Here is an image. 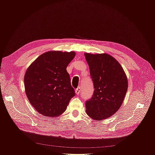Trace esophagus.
I'll list each match as a JSON object with an SVG mask.
<instances>
[{"instance_id":"esophagus-1","label":"esophagus","mask_w":155,"mask_h":155,"mask_svg":"<svg viewBox=\"0 0 155 155\" xmlns=\"http://www.w3.org/2000/svg\"><path fill=\"white\" fill-rule=\"evenodd\" d=\"M75 92H76V94H79L81 92V87H78V88L76 89V90H75Z\"/></svg>"}]
</instances>
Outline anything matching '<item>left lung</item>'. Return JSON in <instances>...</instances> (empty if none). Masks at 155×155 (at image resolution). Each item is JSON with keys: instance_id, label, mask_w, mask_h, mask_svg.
I'll return each instance as SVG.
<instances>
[{"instance_id": "8db88e82", "label": "left lung", "mask_w": 155, "mask_h": 155, "mask_svg": "<svg viewBox=\"0 0 155 155\" xmlns=\"http://www.w3.org/2000/svg\"><path fill=\"white\" fill-rule=\"evenodd\" d=\"M94 85L93 95L86 101L87 114L94 120L106 119L115 114L122 104L128 88L121 64L107 54H85Z\"/></svg>"}]
</instances>
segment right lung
<instances>
[{
  "label": "right lung",
  "mask_w": 155,
  "mask_h": 155,
  "mask_svg": "<svg viewBox=\"0 0 155 155\" xmlns=\"http://www.w3.org/2000/svg\"><path fill=\"white\" fill-rule=\"evenodd\" d=\"M75 52L50 51L39 56L28 68L25 87L31 105L45 116H58L66 110L75 91L67 71Z\"/></svg>",
  "instance_id": "1"
}]
</instances>
